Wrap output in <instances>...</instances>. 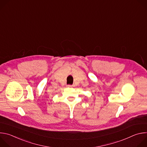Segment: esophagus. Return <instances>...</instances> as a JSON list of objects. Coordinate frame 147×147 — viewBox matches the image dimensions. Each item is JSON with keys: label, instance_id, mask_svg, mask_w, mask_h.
I'll use <instances>...</instances> for the list:
<instances>
[{"label": "esophagus", "instance_id": "esophagus-1", "mask_svg": "<svg viewBox=\"0 0 147 147\" xmlns=\"http://www.w3.org/2000/svg\"><path fill=\"white\" fill-rule=\"evenodd\" d=\"M73 86H71V85H68L67 86V87H69V88H71V87H72Z\"/></svg>", "mask_w": 147, "mask_h": 147}]
</instances>
